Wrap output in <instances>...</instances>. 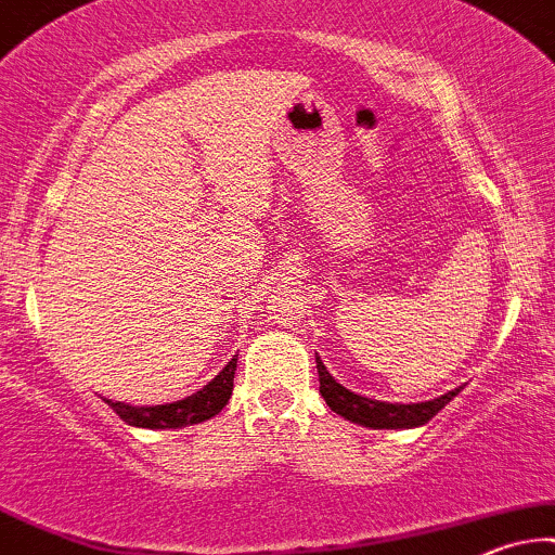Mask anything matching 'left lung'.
I'll list each match as a JSON object with an SVG mask.
<instances>
[{"label": "left lung", "mask_w": 555, "mask_h": 555, "mask_svg": "<svg viewBox=\"0 0 555 555\" xmlns=\"http://www.w3.org/2000/svg\"><path fill=\"white\" fill-rule=\"evenodd\" d=\"M318 374H320V395L325 397L330 410H333L335 415L350 420V423L374 427V430H402V427L425 425L427 420L438 415V412L461 391L459 387L417 404H391V402H378V399L361 397L356 395V391L343 387V384H338V378L325 369V363L320 361V356H318Z\"/></svg>", "instance_id": "1"}]
</instances>
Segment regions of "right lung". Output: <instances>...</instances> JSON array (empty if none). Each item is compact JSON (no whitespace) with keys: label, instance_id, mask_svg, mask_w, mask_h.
Listing matches in <instances>:
<instances>
[{"label":"right lung","instance_id":"right-lung-1","mask_svg":"<svg viewBox=\"0 0 555 555\" xmlns=\"http://www.w3.org/2000/svg\"><path fill=\"white\" fill-rule=\"evenodd\" d=\"M237 359H230L228 366L217 374L212 382L194 395H189L179 402L168 404H153V406H135L128 402H115V399H104L112 410L120 415V420L132 427H149V430H168V427H186L199 425L205 420L215 417L222 406L228 404L230 395H233V378H235Z\"/></svg>","mask_w":555,"mask_h":555}]
</instances>
